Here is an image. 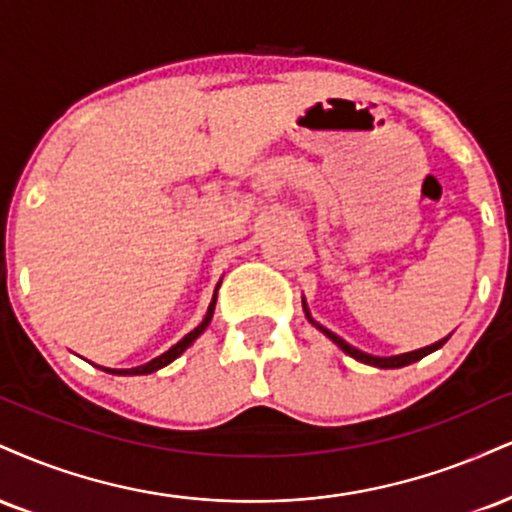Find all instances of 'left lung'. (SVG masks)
Returning a JSON list of instances; mask_svg holds the SVG:
<instances>
[{
  "instance_id": "obj_1",
  "label": "left lung",
  "mask_w": 512,
  "mask_h": 512,
  "mask_svg": "<svg viewBox=\"0 0 512 512\" xmlns=\"http://www.w3.org/2000/svg\"><path fill=\"white\" fill-rule=\"evenodd\" d=\"M307 319H310L312 324L317 326L319 331H322V334H326L331 338V341L336 343L338 348L343 350V353H348L350 357H355V360H360V362H365V365H372V367H381V369H396V367H405V365H410V362H417V360H422L424 355H429V353H434L436 348H441L443 343H446V338H443V341H436V343H432V346H427V348H420V350H412V353H403V355H393V357H374V355H367V353H362V350H357V348H353L350 346V343H346L343 341V338H338L334 331H329V329H324V326H319L315 319H312L310 315H307Z\"/></svg>"
}]
</instances>
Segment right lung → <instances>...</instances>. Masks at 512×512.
Here are the masks:
<instances>
[{
	"instance_id": "add662e5",
	"label": "right lung",
	"mask_w": 512,
	"mask_h": 512,
	"mask_svg": "<svg viewBox=\"0 0 512 512\" xmlns=\"http://www.w3.org/2000/svg\"><path fill=\"white\" fill-rule=\"evenodd\" d=\"M214 305H217V293H214V298H212V303H209V310H207V315H205V319H202L200 324L195 326L193 331H190L188 336H183L181 341L176 343V346H171L169 350H166L164 355H159V357H155V360H150L147 362V365H140V367H133V369H107V367H100V369H104V372H109V374H150V372H157V369H162V367H166L169 365V362H174L178 355L183 353V350H186L190 343L195 341L197 336L202 334V331L207 329V324L212 322V315H214Z\"/></svg>"
}]
</instances>
